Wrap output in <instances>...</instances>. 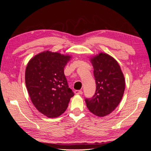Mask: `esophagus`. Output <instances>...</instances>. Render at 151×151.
<instances>
[{"label":"esophagus","instance_id":"1","mask_svg":"<svg viewBox=\"0 0 151 151\" xmlns=\"http://www.w3.org/2000/svg\"><path fill=\"white\" fill-rule=\"evenodd\" d=\"M74 93L76 94H83V91L81 90H76L74 91Z\"/></svg>","mask_w":151,"mask_h":151}]
</instances>
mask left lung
<instances>
[{"mask_svg":"<svg viewBox=\"0 0 151 151\" xmlns=\"http://www.w3.org/2000/svg\"><path fill=\"white\" fill-rule=\"evenodd\" d=\"M94 68L96 90L91 99H86L87 107L96 116L103 117L113 111L124 93L125 80L118 62L101 52L90 58Z\"/></svg>","mask_w":151,"mask_h":151,"instance_id":"obj_1","label":"left lung"}]
</instances>
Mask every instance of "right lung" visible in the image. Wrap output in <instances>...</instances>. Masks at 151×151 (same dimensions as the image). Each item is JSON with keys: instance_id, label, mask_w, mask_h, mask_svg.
<instances>
[{"instance_id": "add662e5", "label": "right lung", "mask_w": 151, "mask_h": 151, "mask_svg": "<svg viewBox=\"0 0 151 151\" xmlns=\"http://www.w3.org/2000/svg\"><path fill=\"white\" fill-rule=\"evenodd\" d=\"M72 57L44 51L31 58L25 71V83L32 103L48 118L60 116L74 96L68 88L64 67Z\"/></svg>"}]
</instances>
